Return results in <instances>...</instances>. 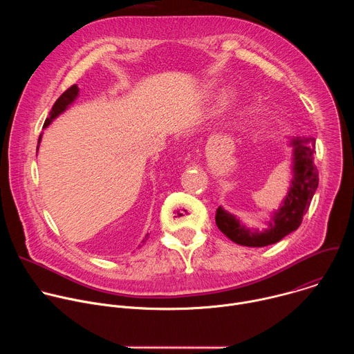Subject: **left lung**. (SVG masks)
<instances>
[{
  "instance_id": "8db88e82",
  "label": "left lung",
  "mask_w": 354,
  "mask_h": 354,
  "mask_svg": "<svg viewBox=\"0 0 354 354\" xmlns=\"http://www.w3.org/2000/svg\"><path fill=\"white\" fill-rule=\"evenodd\" d=\"M291 147L294 148V178L283 206L273 214L269 228L263 231L248 230L241 225L235 216L223 207L217 209L216 224L232 242L243 246H266L279 242L301 225L319 182L318 169L314 164L315 138L295 137L291 140Z\"/></svg>"
}]
</instances>
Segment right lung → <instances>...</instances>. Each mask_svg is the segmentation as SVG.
<instances>
[{
  "mask_svg": "<svg viewBox=\"0 0 354 354\" xmlns=\"http://www.w3.org/2000/svg\"><path fill=\"white\" fill-rule=\"evenodd\" d=\"M78 92H80V89H78L77 85H71L67 91H64L60 95V97L55 102V105L52 108V112H50V116L46 119L43 127H47L50 123H52L53 119H56L60 113H63L67 109V106L74 102V99L78 96ZM39 141H40V137H39Z\"/></svg>",
  "mask_w": 354,
  "mask_h": 354,
  "instance_id": "obj_1",
  "label": "right lung"
}]
</instances>
